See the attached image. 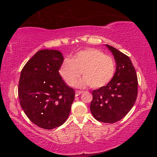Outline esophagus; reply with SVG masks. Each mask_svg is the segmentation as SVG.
I'll list each match as a JSON object with an SVG mask.
<instances>
[{"instance_id":"obj_1","label":"esophagus","mask_w":157,"mask_h":157,"mask_svg":"<svg viewBox=\"0 0 157 157\" xmlns=\"http://www.w3.org/2000/svg\"><path fill=\"white\" fill-rule=\"evenodd\" d=\"M76 94H77V95H80V94H82V93H83V91H76Z\"/></svg>"}]
</instances>
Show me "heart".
I'll return each instance as SVG.
<instances>
[{
	"instance_id": "1",
	"label": "heart",
	"mask_w": 157,
	"mask_h": 157,
	"mask_svg": "<svg viewBox=\"0 0 157 157\" xmlns=\"http://www.w3.org/2000/svg\"><path fill=\"white\" fill-rule=\"evenodd\" d=\"M116 63L113 57L106 55L96 48H88L78 52L66 59L61 66L59 73L69 86H74L80 77L77 86L84 88L90 86L98 89L107 85L113 78Z\"/></svg>"
}]
</instances>
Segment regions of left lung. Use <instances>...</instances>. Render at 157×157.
<instances>
[{"label":"left lung","instance_id":"1","mask_svg":"<svg viewBox=\"0 0 157 157\" xmlns=\"http://www.w3.org/2000/svg\"><path fill=\"white\" fill-rule=\"evenodd\" d=\"M105 46L114 56L116 72L106 86L93 91L90 109L97 121L114 123L123 119L136 102L138 79L129 57L109 45Z\"/></svg>","mask_w":157,"mask_h":157}]
</instances>
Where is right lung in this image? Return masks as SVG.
I'll return each mask as SVG.
<instances>
[{
	"label": "right lung",
	"mask_w": 157,
	"mask_h": 157,
	"mask_svg": "<svg viewBox=\"0 0 157 157\" xmlns=\"http://www.w3.org/2000/svg\"><path fill=\"white\" fill-rule=\"evenodd\" d=\"M63 62L56 50H41L25 63L18 83V98L28 118L41 128L52 129L65 123L75 98L59 70Z\"/></svg>",
	"instance_id": "right-lung-1"
}]
</instances>
